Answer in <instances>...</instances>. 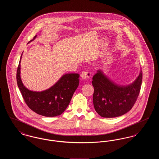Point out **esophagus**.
I'll return each instance as SVG.
<instances>
[{"mask_svg": "<svg viewBox=\"0 0 159 159\" xmlns=\"http://www.w3.org/2000/svg\"><path fill=\"white\" fill-rule=\"evenodd\" d=\"M80 76L83 79H89L91 77V73L88 71H83L81 73Z\"/></svg>", "mask_w": 159, "mask_h": 159, "instance_id": "34e87169", "label": "esophagus"}]
</instances>
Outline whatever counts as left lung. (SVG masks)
<instances>
[{
    "label": "left lung",
    "mask_w": 159,
    "mask_h": 159,
    "mask_svg": "<svg viewBox=\"0 0 159 159\" xmlns=\"http://www.w3.org/2000/svg\"><path fill=\"white\" fill-rule=\"evenodd\" d=\"M143 80L141 71L131 84L118 86L98 70L93 76V102L95 111L102 117H116L126 113L134 106L138 97Z\"/></svg>",
    "instance_id": "left-lung-1"
}]
</instances>
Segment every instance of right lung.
Returning <instances> with one entry per match:
<instances>
[{
    "mask_svg": "<svg viewBox=\"0 0 159 159\" xmlns=\"http://www.w3.org/2000/svg\"><path fill=\"white\" fill-rule=\"evenodd\" d=\"M36 37V36L30 42ZM20 61L16 71V82L25 104L38 114L46 117L60 116L68 107L79 86V75L66 74L49 89L42 92H33L27 89L22 83L20 77Z\"/></svg>",
    "mask_w": 159,
    "mask_h": 159,
    "instance_id": "1",
    "label": "right lung"
}]
</instances>
